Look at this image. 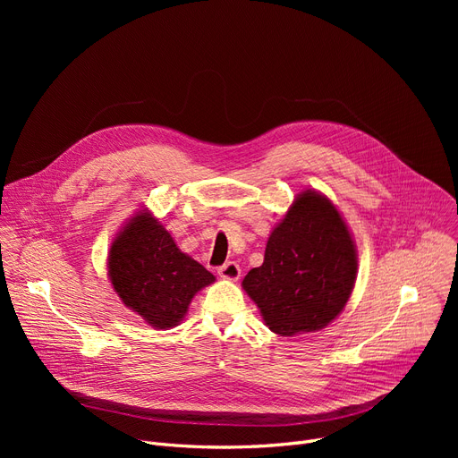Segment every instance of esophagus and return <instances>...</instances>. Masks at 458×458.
Here are the masks:
<instances>
[{
	"label": "esophagus",
	"mask_w": 458,
	"mask_h": 458,
	"mask_svg": "<svg viewBox=\"0 0 458 458\" xmlns=\"http://www.w3.org/2000/svg\"><path fill=\"white\" fill-rule=\"evenodd\" d=\"M216 271H219V275L226 280H237L239 276H242V269H239L235 261H226L225 266H221Z\"/></svg>",
	"instance_id": "esophagus-1"
}]
</instances>
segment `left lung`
Returning <instances> with one entry per match:
<instances>
[{
    "instance_id": "8db88e82",
    "label": "left lung",
    "mask_w": 458,
    "mask_h": 458,
    "mask_svg": "<svg viewBox=\"0 0 458 458\" xmlns=\"http://www.w3.org/2000/svg\"><path fill=\"white\" fill-rule=\"evenodd\" d=\"M356 267V249L340 211L316 191H304L271 232L266 258L249 271L243 287L273 332L295 335L340 316Z\"/></svg>"
}]
</instances>
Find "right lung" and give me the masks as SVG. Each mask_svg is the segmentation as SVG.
<instances>
[{
	"instance_id": "right-lung-1",
	"label": "right lung",
	"mask_w": 458,
	"mask_h": 458,
	"mask_svg": "<svg viewBox=\"0 0 458 458\" xmlns=\"http://www.w3.org/2000/svg\"><path fill=\"white\" fill-rule=\"evenodd\" d=\"M109 278L118 297L156 328L178 325L197 292L215 276L180 252L150 213H139L109 250Z\"/></svg>"
}]
</instances>
